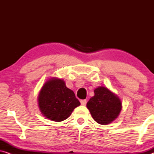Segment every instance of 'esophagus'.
<instances>
[{
	"mask_svg": "<svg viewBox=\"0 0 154 154\" xmlns=\"http://www.w3.org/2000/svg\"><path fill=\"white\" fill-rule=\"evenodd\" d=\"M81 105H83V106H85L86 104H87V100H81Z\"/></svg>",
	"mask_w": 154,
	"mask_h": 154,
	"instance_id": "esophagus-1",
	"label": "esophagus"
}]
</instances>
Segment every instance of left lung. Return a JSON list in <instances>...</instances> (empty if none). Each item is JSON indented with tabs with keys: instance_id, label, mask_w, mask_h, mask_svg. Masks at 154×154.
Returning a JSON list of instances; mask_svg holds the SVG:
<instances>
[{
	"instance_id": "obj_1",
	"label": "left lung",
	"mask_w": 154,
	"mask_h": 154,
	"mask_svg": "<svg viewBox=\"0 0 154 154\" xmlns=\"http://www.w3.org/2000/svg\"><path fill=\"white\" fill-rule=\"evenodd\" d=\"M94 96L87 103L92 118L101 125H108L116 119L121 110V102L116 95L104 87L94 90Z\"/></svg>"
}]
</instances>
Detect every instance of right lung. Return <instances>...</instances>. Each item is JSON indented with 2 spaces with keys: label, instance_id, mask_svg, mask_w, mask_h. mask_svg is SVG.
Instances as JSON below:
<instances>
[{
  "label": "right lung",
  "instance_id": "add662e5",
  "mask_svg": "<svg viewBox=\"0 0 154 154\" xmlns=\"http://www.w3.org/2000/svg\"><path fill=\"white\" fill-rule=\"evenodd\" d=\"M81 103L72 90L66 88L63 80L52 79L43 86L38 96L42 113L48 119L60 122L70 116Z\"/></svg>",
  "mask_w": 154,
  "mask_h": 154
}]
</instances>
